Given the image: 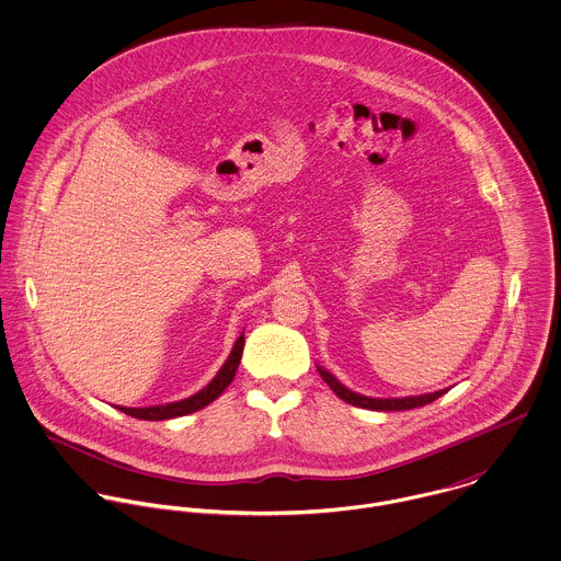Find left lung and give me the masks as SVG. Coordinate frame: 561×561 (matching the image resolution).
Wrapping results in <instances>:
<instances>
[{
	"label": "left lung",
	"mask_w": 561,
	"mask_h": 561,
	"mask_svg": "<svg viewBox=\"0 0 561 561\" xmlns=\"http://www.w3.org/2000/svg\"><path fill=\"white\" fill-rule=\"evenodd\" d=\"M318 371H320L323 382L336 393V398H341L352 405H358V408H367V410H410V408H419V405H425V403H432L434 400H438L440 396H445L449 389H440V391H434V393H423V396H405V398H369V396H363V393H356L352 389H347L343 382H339L328 369H323L321 365H318Z\"/></svg>",
	"instance_id": "obj_1"
}]
</instances>
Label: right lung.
I'll return each instance as SVG.
<instances>
[{"label":"right lung","instance_id":"1","mask_svg":"<svg viewBox=\"0 0 561 561\" xmlns=\"http://www.w3.org/2000/svg\"><path fill=\"white\" fill-rule=\"evenodd\" d=\"M241 352H243V332L238 336L229 358L225 360V365L220 367V371L214 376V380L203 387L198 393L185 398V400L170 401V403H158V405H145V408H127V405H114L116 410L134 416V419H145V421H163V419H174V416H183L190 412H196L201 408H205L207 403L220 398L222 391L233 382L236 371L240 367Z\"/></svg>","mask_w":561,"mask_h":561}]
</instances>
